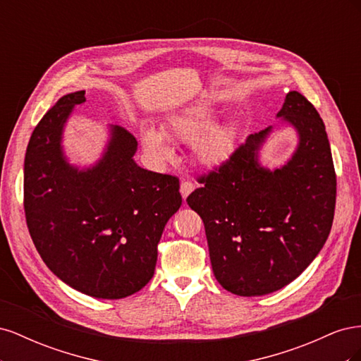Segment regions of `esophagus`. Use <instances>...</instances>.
Here are the masks:
<instances>
[{"label": "esophagus", "instance_id": "esophagus-1", "mask_svg": "<svg viewBox=\"0 0 361 361\" xmlns=\"http://www.w3.org/2000/svg\"><path fill=\"white\" fill-rule=\"evenodd\" d=\"M194 188H195V185H194L191 180H182V183H180V194H182V197L187 199L188 195L194 191Z\"/></svg>", "mask_w": 361, "mask_h": 361}]
</instances>
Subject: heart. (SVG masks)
Masks as SVG:
<instances>
[{
    "mask_svg": "<svg viewBox=\"0 0 361 361\" xmlns=\"http://www.w3.org/2000/svg\"><path fill=\"white\" fill-rule=\"evenodd\" d=\"M214 122V110L207 104H195L182 113L173 116L166 123V134L180 143H192L195 139V154L207 164L220 162L233 146V130L231 126L216 125ZM206 130L205 133L204 130ZM204 133V135L202 133ZM204 135L202 136L201 134ZM141 141L150 155L158 161L170 158V149L162 133L155 128H143Z\"/></svg>",
    "mask_w": 361,
    "mask_h": 361,
    "instance_id": "b5f03b06",
    "label": "heart"
}]
</instances>
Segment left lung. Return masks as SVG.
I'll return each instance as SVG.
<instances>
[{"label": "left lung", "instance_id": "left-lung-1", "mask_svg": "<svg viewBox=\"0 0 361 361\" xmlns=\"http://www.w3.org/2000/svg\"><path fill=\"white\" fill-rule=\"evenodd\" d=\"M277 116L300 134L285 167L269 171L257 164L271 128L262 129L199 176L203 187L187 197L203 220L215 279L239 297L289 285L318 256L333 226L336 171L319 113L289 92Z\"/></svg>", "mask_w": 361, "mask_h": 361}]
</instances>
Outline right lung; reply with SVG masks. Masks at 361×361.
<instances>
[{
    "instance_id": "right-lung-1",
    "label": "right lung",
    "mask_w": 361,
    "mask_h": 361,
    "mask_svg": "<svg viewBox=\"0 0 361 361\" xmlns=\"http://www.w3.org/2000/svg\"><path fill=\"white\" fill-rule=\"evenodd\" d=\"M84 101V90L63 96L32 130L24 164L25 220L59 279L90 297L118 300L154 277L158 243L182 195L176 176L137 166V140L120 126L111 129L96 167H71L61 155V129Z\"/></svg>"
}]
</instances>
